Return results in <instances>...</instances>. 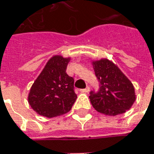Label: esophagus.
<instances>
[{
  "label": "esophagus",
  "mask_w": 154,
  "mask_h": 154,
  "mask_svg": "<svg viewBox=\"0 0 154 154\" xmlns=\"http://www.w3.org/2000/svg\"><path fill=\"white\" fill-rule=\"evenodd\" d=\"M80 91H81L82 93H88V92L89 91V87L88 86V87H86L85 88H82V89H81Z\"/></svg>",
  "instance_id": "esophagus-1"
}]
</instances>
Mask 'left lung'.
Wrapping results in <instances>:
<instances>
[{
    "label": "left lung",
    "instance_id": "8db88e82",
    "mask_svg": "<svg viewBox=\"0 0 154 154\" xmlns=\"http://www.w3.org/2000/svg\"><path fill=\"white\" fill-rule=\"evenodd\" d=\"M92 64L100 83L97 92L89 93L94 108L100 113L110 116L125 112L135 100L132 82L112 61L102 59L93 61Z\"/></svg>",
    "mask_w": 154,
    "mask_h": 154
}]
</instances>
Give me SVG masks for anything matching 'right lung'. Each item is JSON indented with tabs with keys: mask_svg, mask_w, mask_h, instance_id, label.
Returning <instances> with one entry per match:
<instances>
[{
	"mask_svg": "<svg viewBox=\"0 0 154 154\" xmlns=\"http://www.w3.org/2000/svg\"><path fill=\"white\" fill-rule=\"evenodd\" d=\"M70 58L52 57L35 81L28 101L35 112L46 118H54L68 112L75 103L77 94L74 79L68 76Z\"/></svg>",
	"mask_w": 154,
	"mask_h": 154,
	"instance_id": "right-lung-1",
	"label": "right lung"
}]
</instances>
